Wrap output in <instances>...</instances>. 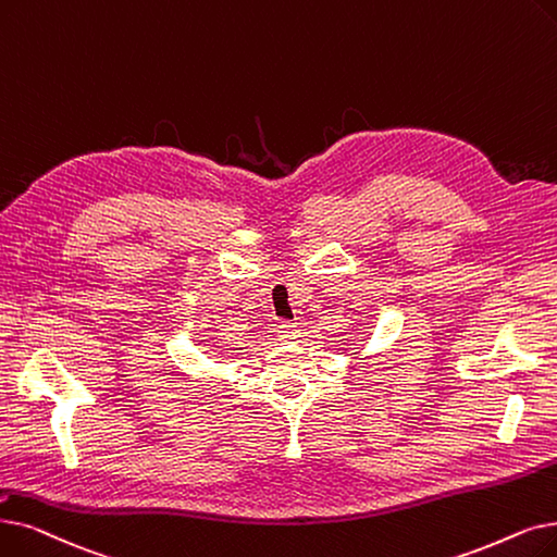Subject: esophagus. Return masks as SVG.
I'll return each instance as SVG.
<instances>
[{
	"label": "esophagus",
	"instance_id": "esophagus-1",
	"mask_svg": "<svg viewBox=\"0 0 557 557\" xmlns=\"http://www.w3.org/2000/svg\"><path fill=\"white\" fill-rule=\"evenodd\" d=\"M280 338H284V342H292V338H298V325L294 323H280Z\"/></svg>",
	"mask_w": 557,
	"mask_h": 557
}]
</instances>
